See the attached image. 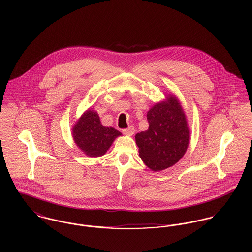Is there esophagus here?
Segmentation results:
<instances>
[{
  "instance_id": "34e87169",
  "label": "esophagus",
  "mask_w": 252,
  "mask_h": 252,
  "mask_svg": "<svg viewBox=\"0 0 252 252\" xmlns=\"http://www.w3.org/2000/svg\"><path fill=\"white\" fill-rule=\"evenodd\" d=\"M121 132H123L125 135H128V136H131L133 133H134V127L133 126H129L128 128L126 129H123Z\"/></svg>"
}]
</instances>
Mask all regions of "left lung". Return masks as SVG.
<instances>
[{"label":"left lung","instance_id":"1","mask_svg":"<svg viewBox=\"0 0 252 252\" xmlns=\"http://www.w3.org/2000/svg\"><path fill=\"white\" fill-rule=\"evenodd\" d=\"M149 129L135 134L139 157L153 171L172 167L185 155L189 130L185 114L177 99L156 104L147 114Z\"/></svg>","mask_w":252,"mask_h":252}]
</instances>
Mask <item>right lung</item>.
Segmentation results:
<instances>
[{"label": "right lung", "mask_w": 252, "mask_h": 252, "mask_svg": "<svg viewBox=\"0 0 252 252\" xmlns=\"http://www.w3.org/2000/svg\"><path fill=\"white\" fill-rule=\"evenodd\" d=\"M121 132L112 127H104L98 115L88 110L73 128V137L80 150L89 157L103 156Z\"/></svg>", "instance_id": "add662e5"}]
</instances>
